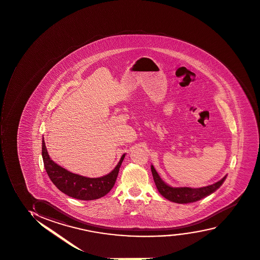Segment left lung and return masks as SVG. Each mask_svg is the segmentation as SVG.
<instances>
[{
    "label": "left lung",
    "instance_id": "left-lung-1",
    "mask_svg": "<svg viewBox=\"0 0 260 260\" xmlns=\"http://www.w3.org/2000/svg\"><path fill=\"white\" fill-rule=\"evenodd\" d=\"M151 171L153 174V181L156 185V188L159 194L168 200L177 203V204H188V203H193V202L200 200L217 189L222 184V182H224L226 178L225 175L223 178L221 179L216 183L203 187V188H191L188 187L172 188L169 185H167L161 179L159 178V175L157 174L156 170L153 166H151Z\"/></svg>",
    "mask_w": 260,
    "mask_h": 260
}]
</instances>
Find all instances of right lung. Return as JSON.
Returning <instances> with one entry per match:
<instances>
[{"instance_id":"add662e5","label":"right lung","mask_w":260,"mask_h":260,"mask_svg":"<svg viewBox=\"0 0 260 260\" xmlns=\"http://www.w3.org/2000/svg\"><path fill=\"white\" fill-rule=\"evenodd\" d=\"M42 156L45 170L56 188L67 196L76 199L90 201L106 196L113 188L125 153L112 172L99 178H88L73 174L54 162L49 156L44 138L42 145Z\"/></svg>"}]
</instances>
